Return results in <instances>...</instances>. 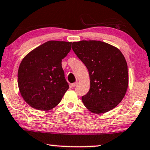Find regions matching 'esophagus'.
Returning a JSON list of instances; mask_svg holds the SVG:
<instances>
[{
    "instance_id": "esophagus-1",
    "label": "esophagus",
    "mask_w": 150,
    "mask_h": 150,
    "mask_svg": "<svg viewBox=\"0 0 150 150\" xmlns=\"http://www.w3.org/2000/svg\"><path fill=\"white\" fill-rule=\"evenodd\" d=\"M77 84H78V82H76V83H71V88H74V87L77 86Z\"/></svg>"
}]
</instances>
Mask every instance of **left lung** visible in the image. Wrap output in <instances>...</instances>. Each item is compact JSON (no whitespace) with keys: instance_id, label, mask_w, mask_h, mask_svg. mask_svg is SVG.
<instances>
[{"instance_id":"8db88e82","label":"left lung","mask_w":150,"mask_h":150,"mask_svg":"<svg viewBox=\"0 0 150 150\" xmlns=\"http://www.w3.org/2000/svg\"><path fill=\"white\" fill-rule=\"evenodd\" d=\"M72 49L89 72V92L82 97L84 106L93 113H104L115 108L127 92V64L117 48L97 40L72 43Z\"/></svg>"}]
</instances>
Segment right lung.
Returning <instances> with one entry per match:
<instances>
[{
  "label": "right lung",
  "instance_id": "1",
  "mask_svg": "<svg viewBox=\"0 0 150 150\" xmlns=\"http://www.w3.org/2000/svg\"><path fill=\"white\" fill-rule=\"evenodd\" d=\"M71 48V42L49 41L24 57L18 70V86L29 106L49 110L60 102L69 85L64 78L62 60Z\"/></svg>",
  "mask_w": 150,
  "mask_h": 150
}]
</instances>
